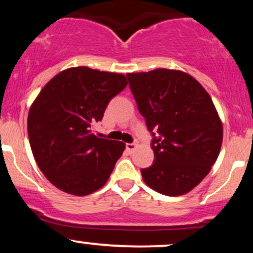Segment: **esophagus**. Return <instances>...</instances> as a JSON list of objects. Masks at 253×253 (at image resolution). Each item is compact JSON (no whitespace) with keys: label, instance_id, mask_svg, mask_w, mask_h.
I'll use <instances>...</instances> for the list:
<instances>
[{"label":"esophagus","instance_id":"34e87169","mask_svg":"<svg viewBox=\"0 0 253 253\" xmlns=\"http://www.w3.org/2000/svg\"><path fill=\"white\" fill-rule=\"evenodd\" d=\"M135 147H136L135 143H127L126 144V150L128 151V152H133V151L135 150Z\"/></svg>","mask_w":253,"mask_h":253}]
</instances>
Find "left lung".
<instances>
[{
	"mask_svg": "<svg viewBox=\"0 0 253 253\" xmlns=\"http://www.w3.org/2000/svg\"><path fill=\"white\" fill-rule=\"evenodd\" d=\"M138 110L152 135L155 161L144 182L168 196L195 188L215 163L222 124L208 92L185 72L156 69L127 74Z\"/></svg>",
	"mask_w": 253,
	"mask_h": 253,
	"instance_id": "left-lung-1",
	"label": "left lung"
}]
</instances>
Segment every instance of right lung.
I'll list each match as a JSON object with an SVG mask.
<instances>
[{
	"label": "right lung",
	"mask_w": 253,
	"mask_h": 253,
	"mask_svg": "<svg viewBox=\"0 0 253 253\" xmlns=\"http://www.w3.org/2000/svg\"><path fill=\"white\" fill-rule=\"evenodd\" d=\"M126 85L124 75L78 66L59 72L38 95L28 138L38 167L58 189L84 196L108 181L125 144L98 138L92 126Z\"/></svg>",
	"instance_id": "right-lung-1"
}]
</instances>
